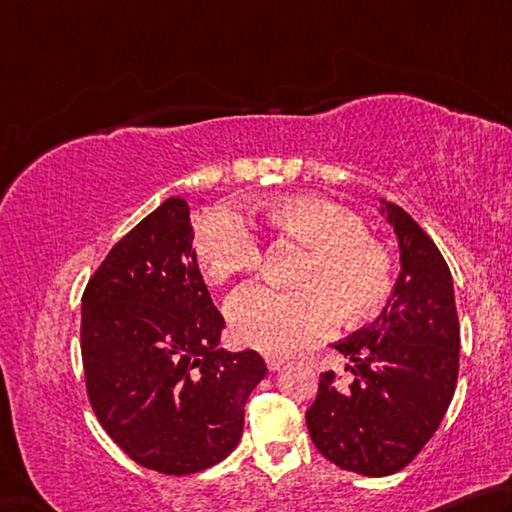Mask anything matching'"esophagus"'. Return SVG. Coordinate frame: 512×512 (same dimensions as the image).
Returning <instances> with one entry per match:
<instances>
[{"label":"esophagus","mask_w":512,"mask_h":512,"mask_svg":"<svg viewBox=\"0 0 512 512\" xmlns=\"http://www.w3.org/2000/svg\"><path fill=\"white\" fill-rule=\"evenodd\" d=\"M265 362H267V369H270V371H279L281 366L285 364V360H283V357H279V355H267Z\"/></svg>","instance_id":"1"}]
</instances>
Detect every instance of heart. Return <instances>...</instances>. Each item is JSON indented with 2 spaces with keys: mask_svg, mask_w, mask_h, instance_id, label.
Masks as SVG:
<instances>
[{
  "mask_svg": "<svg viewBox=\"0 0 512 512\" xmlns=\"http://www.w3.org/2000/svg\"><path fill=\"white\" fill-rule=\"evenodd\" d=\"M256 220L308 247L297 290L249 285L229 301L227 317L242 344L279 355L326 335L337 319L364 321L393 290L389 249L366 233L360 215L317 195L276 197ZM193 256L204 281L224 285L261 263V242L238 213L220 209L197 224Z\"/></svg>",
  "mask_w": 512,
  "mask_h": 512,
  "instance_id": "b5f03b06",
  "label": "heart"
}]
</instances>
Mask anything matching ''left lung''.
<instances>
[{
  "label": "left lung",
  "mask_w": 512,
  "mask_h": 512,
  "mask_svg": "<svg viewBox=\"0 0 512 512\" xmlns=\"http://www.w3.org/2000/svg\"><path fill=\"white\" fill-rule=\"evenodd\" d=\"M400 247V276L382 315L335 348L355 380L321 373L306 423L317 450L342 470L387 477L416 459L441 425L459 378V317L452 274L434 240L382 200Z\"/></svg>",
  "instance_id": "obj_1"
}]
</instances>
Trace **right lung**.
<instances>
[{
	"mask_svg": "<svg viewBox=\"0 0 512 512\" xmlns=\"http://www.w3.org/2000/svg\"><path fill=\"white\" fill-rule=\"evenodd\" d=\"M222 328L193 256L191 211L168 197L116 242L83 292L89 405L134 463L182 477L238 445L267 366L256 351L218 348Z\"/></svg>",
	"mask_w": 512,
	"mask_h": 512,
	"instance_id": "add662e5",
	"label": "right lung"
}]
</instances>
